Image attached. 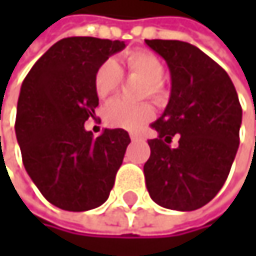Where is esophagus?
<instances>
[{
    "mask_svg": "<svg viewBox=\"0 0 256 256\" xmlns=\"http://www.w3.org/2000/svg\"><path fill=\"white\" fill-rule=\"evenodd\" d=\"M130 139H132L133 142H138V140H142V136H139V134H136V133H130Z\"/></svg>",
    "mask_w": 256,
    "mask_h": 256,
    "instance_id": "1",
    "label": "esophagus"
}]
</instances>
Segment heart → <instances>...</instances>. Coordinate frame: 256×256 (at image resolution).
I'll use <instances>...</instances> for the list:
<instances>
[{"mask_svg": "<svg viewBox=\"0 0 256 256\" xmlns=\"http://www.w3.org/2000/svg\"><path fill=\"white\" fill-rule=\"evenodd\" d=\"M122 72L128 77L142 80L145 82L142 88V98H160L163 92L164 66L162 60L145 50H134L124 54L118 65L114 60H105L99 65L94 72V90L100 99L112 96L122 82ZM154 117V110L148 104L128 105L120 99L108 104L105 110V122L112 128H122L126 130H139L144 124L151 122Z\"/></svg>", "mask_w": 256, "mask_h": 256, "instance_id": "1", "label": "heart"}]
</instances>
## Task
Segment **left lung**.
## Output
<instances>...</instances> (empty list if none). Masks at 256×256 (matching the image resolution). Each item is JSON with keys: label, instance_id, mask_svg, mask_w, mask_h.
I'll use <instances>...</instances> for the list:
<instances>
[{"label": "left lung", "instance_id": "1", "mask_svg": "<svg viewBox=\"0 0 256 256\" xmlns=\"http://www.w3.org/2000/svg\"><path fill=\"white\" fill-rule=\"evenodd\" d=\"M170 71V99L151 124L144 175L151 198L168 209L196 210L222 188L238 148L242 106L228 74L208 54L178 40H145ZM175 134L178 146L168 144Z\"/></svg>", "mask_w": 256, "mask_h": 256}]
</instances>
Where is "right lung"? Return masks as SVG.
I'll return each instance as SVG.
<instances>
[{
    "label": "right lung",
    "mask_w": 256,
    "mask_h": 256,
    "mask_svg": "<svg viewBox=\"0 0 256 256\" xmlns=\"http://www.w3.org/2000/svg\"><path fill=\"white\" fill-rule=\"evenodd\" d=\"M123 41L70 36L53 44L22 82L16 138L28 175L56 208L71 212L106 202L126 148L124 128L94 138L84 123L94 117L99 98L94 72Z\"/></svg>",
    "instance_id": "obj_1"
}]
</instances>
